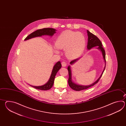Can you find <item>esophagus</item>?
Instances as JSON below:
<instances>
[{
    "instance_id": "34e87169",
    "label": "esophagus",
    "mask_w": 126,
    "mask_h": 126,
    "mask_svg": "<svg viewBox=\"0 0 126 126\" xmlns=\"http://www.w3.org/2000/svg\"><path fill=\"white\" fill-rule=\"evenodd\" d=\"M62 65L63 67H66V65H67V63H66V62H65V61H63V62H62Z\"/></svg>"
}]
</instances>
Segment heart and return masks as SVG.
I'll return each mask as SVG.
<instances>
[{"label":"heart","instance_id":"b5f03b06","mask_svg":"<svg viewBox=\"0 0 126 126\" xmlns=\"http://www.w3.org/2000/svg\"><path fill=\"white\" fill-rule=\"evenodd\" d=\"M56 53H59L58 48L65 49L67 56L71 59L77 58L83 53L86 45L85 35L80 32L70 30L61 33L57 38L55 43Z\"/></svg>","mask_w":126,"mask_h":126}]
</instances>
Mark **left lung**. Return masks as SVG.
<instances>
[{
  "label": "left lung",
  "instance_id": "8db88e82",
  "mask_svg": "<svg viewBox=\"0 0 126 126\" xmlns=\"http://www.w3.org/2000/svg\"><path fill=\"white\" fill-rule=\"evenodd\" d=\"M87 35H88V42H87V49L90 50L91 48H93V47H95V46H98V47L97 48L99 49L102 52L103 57V59H104V61H105V66L101 74L100 75V76L99 77V78L97 80H96L94 83H92V84L90 85L85 86L78 85H77V84L74 83L73 82H72L71 69V67H70V66H69L67 67V70H68V75H69L68 82V84H69L70 87L72 89H73V90H75L76 91H80L83 90H85V89L90 88L92 86H94L96 83H98V82L99 81L100 78L101 77L102 74H103V72L105 71V66H106L105 52L104 48H103V47H102V43H101V41L99 40V39L96 36H95V35H94L92 33H91V32H90L88 30H87ZM79 59L73 60L72 61H71L70 63V64L72 65L73 63H74L75 62H77Z\"/></svg>",
  "mask_w": 126,
  "mask_h": 126
}]
</instances>
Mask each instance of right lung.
Segmentation results:
<instances>
[{
    "instance_id": "1",
    "label": "right lung",
    "mask_w": 126,
    "mask_h": 126,
    "mask_svg": "<svg viewBox=\"0 0 126 126\" xmlns=\"http://www.w3.org/2000/svg\"><path fill=\"white\" fill-rule=\"evenodd\" d=\"M56 30L54 28H45L41 29H39L35 31L34 32H32L31 34L28 35L27 37L25 39V40H28L32 38L36 37H39L41 36L44 35H47L52 36L54 35V33H56ZM62 67V65L61 64V62L60 61L57 62L56 64L54 65L53 69L52 70V73L50 78L49 79L48 82L45 84V85L41 86H33L30 85L35 89L40 90L42 91H46L49 90L52 88L53 86L54 83V78L56 75L57 73Z\"/></svg>"
}]
</instances>
